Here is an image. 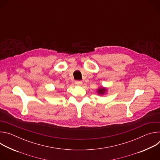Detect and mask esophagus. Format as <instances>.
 <instances>
[{"instance_id":"esophagus-1","label":"esophagus","mask_w":160,"mask_h":160,"mask_svg":"<svg viewBox=\"0 0 160 160\" xmlns=\"http://www.w3.org/2000/svg\"><path fill=\"white\" fill-rule=\"evenodd\" d=\"M75 84H76L77 85L80 86V85L82 84V81H80V80H77V81H75Z\"/></svg>"}]
</instances>
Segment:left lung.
Here are the masks:
<instances>
[{
	"label": "left lung",
	"instance_id": "1",
	"mask_svg": "<svg viewBox=\"0 0 160 160\" xmlns=\"http://www.w3.org/2000/svg\"><path fill=\"white\" fill-rule=\"evenodd\" d=\"M106 90H107L106 88H105L104 87H100V88H99L98 89L97 92L99 95H103V94H104L106 92Z\"/></svg>",
	"mask_w": 160,
	"mask_h": 160
}]
</instances>
